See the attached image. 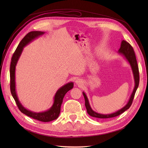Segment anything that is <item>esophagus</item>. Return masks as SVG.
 I'll return each instance as SVG.
<instances>
[{
    "mask_svg": "<svg viewBox=\"0 0 148 148\" xmlns=\"http://www.w3.org/2000/svg\"><path fill=\"white\" fill-rule=\"evenodd\" d=\"M75 83H76V84H77V85H82V84H83V82H82V80L81 79H77L75 81Z\"/></svg>",
    "mask_w": 148,
    "mask_h": 148,
    "instance_id": "obj_1",
    "label": "esophagus"
}]
</instances>
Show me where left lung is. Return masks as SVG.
I'll list each match as a JSON object with an SVG mask.
<instances>
[{
	"label": "left lung",
	"instance_id": "left-lung-1",
	"mask_svg": "<svg viewBox=\"0 0 148 148\" xmlns=\"http://www.w3.org/2000/svg\"><path fill=\"white\" fill-rule=\"evenodd\" d=\"M119 53L120 54H122V56H123L125 59H126L129 62V64L130 65L133 71L134 79H135V88H134V89L130 96V99L127 104H126V106H124L122 109L119 110L118 111L115 112L114 113L105 115V114L97 113L93 110H92L90 105H89V101L88 99V97L86 95V94H85L84 92H83V95L84 96V100H85V106H86L87 112L89 115L91 116V117L99 118V119H109V118L115 117L120 115L121 114H122L123 112H124L125 110L128 109L132 106L134 97H135V92L138 87L139 82H140V75H139V69H138V66L137 61L136 59L135 53V52H134L133 48L132 47V46L128 42L124 41V40H123L122 42H121V46H120V48L119 50Z\"/></svg>",
	"mask_w": 148,
	"mask_h": 148
}]
</instances>
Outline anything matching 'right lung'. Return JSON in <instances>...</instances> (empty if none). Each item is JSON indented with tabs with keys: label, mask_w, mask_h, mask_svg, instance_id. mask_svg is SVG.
<instances>
[{
	"label": "right lung",
	"mask_w": 148,
	"mask_h": 148,
	"mask_svg": "<svg viewBox=\"0 0 148 148\" xmlns=\"http://www.w3.org/2000/svg\"><path fill=\"white\" fill-rule=\"evenodd\" d=\"M44 32H42V31H31V32L28 33L21 40L15 52L13 53L10 68V91L18 107L22 113L34 119L44 122H48L57 119L59 117L60 112V107L62 102H63L64 97L65 94L73 88V83L70 82L67 83L58 89L54 96V101H53L52 106L48 110L39 113L34 112L27 110L22 106L18 100V98L15 89V67L17 62L21 54V52L23 50V47L30 42L33 41L34 39L38 38L39 36L44 34Z\"/></svg>",
	"instance_id": "obj_1"
}]
</instances>
